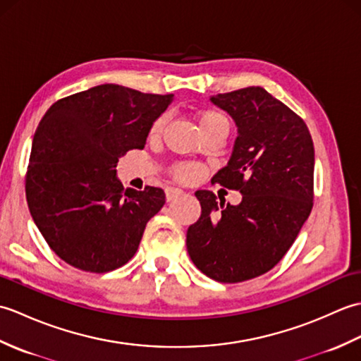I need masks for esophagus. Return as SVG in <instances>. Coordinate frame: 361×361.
I'll list each match as a JSON object with an SVG mask.
<instances>
[{
  "mask_svg": "<svg viewBox=\"0 0 361 361\" xmlns=\"http://www.w3.org/2000/svg\"><path fill=\"white\" fill-rule=\"evenodd\" d=\"M183 194H185V192H183V190L178 189V188H167L166 189V200L172 202V200H175V198L181 197Z\"/></svg>",
  "mask_w": 361,
  "mask_h": 361,
  "instance_id": "esophagus-1",
  "label": "esophagus"
}]
</instances>
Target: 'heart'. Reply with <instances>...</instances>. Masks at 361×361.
<instances>
[{"mask_svg": "<svg viewBox=\"0 0 361 361\" xmlns=\"http://www.w3.org/2000/svg\"><path fill=\"white\" fill-rule=\"evenodd\" d=\"M166 124V116H159L155 119L152 127H150V136H158L161 132H163V127ZM198 126H200L202 133L211 132V130H226L229 128V122L228 119L217 110H204L202 113H198ZM175 176L178 180H190L194 176V169L190 166H178L175 167L173 171Z\"/></svg>", "mask_w": 361, "mask_h": 361, "instance_id": "1", "label": "heart"}]
</instances>
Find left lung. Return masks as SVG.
<instances>
[{
  "mask_svg": "<svg viewBox=\"0 0 361 361\" xmlns=\"http://www.w3.org/2000/svg\"><path fill=\"white\" fill-rule=\"evenodd\" d=\"M237 127L228 164L212 183L242 194L239 204L197 190L202 214L188 228L194 265L219 282L267 273L293 245L313 204L315 149L305 122L260 87L211 96ZM220 198V197H219Z\"/></svg>",
  "mask_w": 361,
  "mask_h": 361,
  "instance_id": "obj_1",
  "label": "left lung"
}]
</instances>
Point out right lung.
<instances>
[{
  "label": "right lung",
  "mask_w": 361,
  "mask_h": 361,
  "mask_svg": "<svg viewBox=\"0 0 361 361\" xmlns=\"http://www.w3.org/2000/svg\"><path fill=\"white\" fill-rule=\"evenodd\" d=\"M173 94L105 83L60 99L44 113L30 150L26 198L56 255L83 271L116 270L135 256L163 189H124L118 161L144 149Z\"/></svg>",
  "instance_id": "right-lung-1"
}]
</instances>
